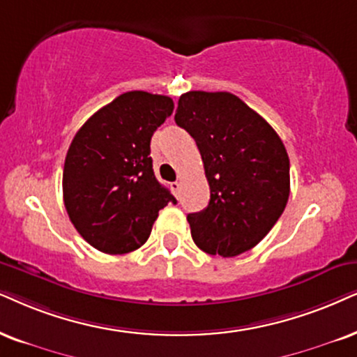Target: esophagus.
<instances>
[{
	"label": "esophagus",
	"instance_id": "34e87169",
	"mask_svg": "<svg viewBox=\"0 0 357 357\" xmlns=\"http://www.w3.org/2000/svg\"><path fill=\"white\" fill-rule=\"evenodd\" d=\"M179 189H181V183H179V181L171 183V191H173L176 196H178V194H179Z\"/></svg>",
	"mask_w": 357,
	"mask_h": 357
}]
</instances>
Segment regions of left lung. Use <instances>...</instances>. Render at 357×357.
Wrapping results in <instances>:
<instances>
[{"label":"left lung","instance_id":"8db88e82","mask_svg":"<svg viewBox=\"0 0 357 357\" xmlns=\"http://www.w3.org/2000/svg\"><path fill=\"white\" fill-rule=\"evenodd\" d=\"M174 120L199 148L211 189L206 209L188 214L194 243L220 257L254 249L290 196V160L283 142L229 92L183 93Z\"/></svg>","mask_w":357,"mask_h":357}]
</instances>
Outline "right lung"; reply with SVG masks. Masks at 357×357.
Wrapping results in <instances>:
<instances>
[{
    "label": "right lung",
    "mask_w": 357,
    "mask_h": 357,
    "mask_svg": "<svg viewBox=\"0 0 357 357\" xmlns=\"http://www.w3.org/2000/svg\"><path fill=\"white\" fill-rule=\"evenodd\" d=\"M166 96L133 90L96 112L67 151L62 191L77 232L97 250L128 254L148 241L158 212L176 204L158 183L150 143L173 114Z\"/></svg>",
    "instance_id": "1"
}]
</instances>
